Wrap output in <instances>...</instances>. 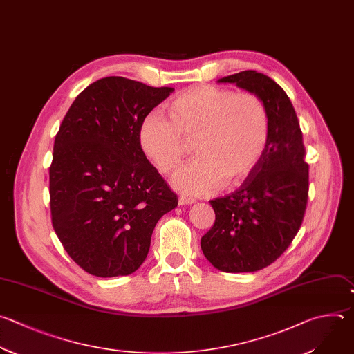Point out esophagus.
Listing matches in <instances>:
<instances>
[{
	"mask_svg": "<svg viewBox=\"0 0 354 354\" xmlns=\"http://www.w3.org/2000/svg\"><path fill=\"white\" fill-rule=\"evenodd\" d=\"M178 203H179V205H190V204L194 203V198H190V197H186V196H180Z\"/></svg>",
	"mask_w": 354,
	"mask_h": 354,
	"instance_id": "obj_1",
	"label": "esophagus"
}]
</instances>
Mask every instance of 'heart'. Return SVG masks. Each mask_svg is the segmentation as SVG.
Wrapping results in <instances>:
<instances>
[{"mask_svg": "<svg viewBox=\"0 0 354 354\" xmlns=\"http://www.w3.org/2000/svg\"><path fill=\"white\" fill-rule=\"evenodd\" d=\"M169 115L150 112L140 127V145L146 156L164 174L174 171L196 138L198 156L180 167L172 186L190 196H207L225 179H243L263 156L270 118L263 100L254 93H234L216 86L187 88L169 104Z\"/></svg>", "mask_w": 354, "mask_h": 354, "instance_id": "b5f03b06", "label": "heart"}]
</instances>
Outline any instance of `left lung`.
<instances>
[{
  "label": "left lung",
  "mask_w": 354,
  "mask_h": 354,
  "mask_svg": "<svg viewBox=\"0 0 354 354\" xmlns=\"http://www.w3.org/2000/svg\"><path fill=\"white\" fill-rule=\"evenodd\" d=\"M257 94L267 106L266 150L243 185L211 200L212 227L201 238L205 259L223 272H254L272 264L300 229L308 198V164L296 111L271 77L243 71L218 79Z\"/></svg>",
  "instance_id": "1"
}]
</instances>
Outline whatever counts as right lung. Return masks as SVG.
Instances as JSON below:
<instances>
[{
    "label": "right lung",
    "instance_id": "1",
    "mask_svg": "<svg viewBox=\"0 0 354 354\" xmlns=\"http://www.w3.org/2000/svg\"><path fill=\"white\" fill-rule=\"evenodd\" d=\"M172 91L102 77L75 98L59 127L50 167L53 227L91 275L135 272L158 219L178 205L139 139L145 118Z\"/></svg>",
    "mask_w": 354,
    "mask_h": 354
}]
</instances>
